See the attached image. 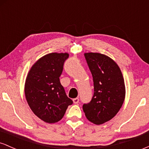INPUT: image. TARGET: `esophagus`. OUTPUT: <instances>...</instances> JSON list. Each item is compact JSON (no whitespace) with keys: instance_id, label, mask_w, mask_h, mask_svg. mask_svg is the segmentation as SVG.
<instances>
[{"instance_id":"1","label":"esophagus","mask_w":149,"mask_h":149,"mask_svg":"<svg viewBox=\"0 0 149 149\" xmlns=\"http://www.w3.org/2000/svg\"><path fill=\"white\" fill-rule=\"evenodd\" d=\"M73 102L74 104H78L79 102V99L78 98H74L73 100Z\"/></svg>"}]
</instances>
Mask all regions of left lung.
<instances>
[{
	"instance_id": "1",
	"label": "left lung",
	"mask_w": 149,
	"mask_h": 149,
	"mask_svg": "<svg viewBox=\"0 0 149 149\" xmlns=\"http://www.w3.org/2000/svg\"><path fill=\"white\" fill-rule=\"evenodd\" d=\"M94 82V95L83 111L92 123L103 124L115 116L125 97L124 78L119 66L111 58L97 52L84 54Z\"/></svg>"
}]
</instances>
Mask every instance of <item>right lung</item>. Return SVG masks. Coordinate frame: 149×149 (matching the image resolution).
<instances>
[{
	"instance_id": "add662e5",
	"label": "right lung",
	"mask_w": 149,
	"mask_h": 149,
	"mask_svg": "<svg viewBox=\"0 0 149 149\" xmlns=\"http://www.w3.org/2000/svg\"><path fill=\"white\" fill-rule=\"evenodd\" d=\"M69 54H46L31 66L26 78V100L37 117L47 123H54L64 117L73 101L66 96L59 77Z\"/></svg>"
}]
</instances>
